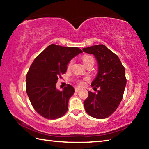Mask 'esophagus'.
Listing matches in <instances>:
<instances>
[{"label": "esophagus", "mask_w": 149, "mask_h": 149, "mask_svg": "<svg viewBox=\"0 0 149 149\" xmlns=\"http://www.w3.org/2000/svg\"><path fill=\"white\" fill-rule=\"evenodd\" d=\"M80 90H81L80 88H78V87H75V92H79Z\"/></svg>", "instance_id": "esophagus-1"}]
</instances>
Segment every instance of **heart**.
Wrapping results in <instances>:
<instances>
[{"mask_svg":"<svg viewBox=\"0 0 149 149\" xmlns=\"http://www.w3.org/2000/svg\"><path fill=\"white\" fill-rule=\"evenodd\" d=\"M82 61L84 62V64L85 66L89 64H90V63H93V64L95 63L94 58L91 56H84L82 58ZM73 63H74V61H73V60L70 61L68 64V68H70L72 67ZM78 84H79V85H80V86H82V85H84V82L82 81H79L78 82Z\"/></svg>","mask_w":149,"mask_h":149,"instance_id":"heart-1","label":"heart"}]
</instances>
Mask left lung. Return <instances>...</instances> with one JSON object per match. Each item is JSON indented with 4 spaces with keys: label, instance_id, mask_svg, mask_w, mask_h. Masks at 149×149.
<instances>
[{
    "label": "left lung",
    "instance_id": "8db88e82",
    "mask_svg": "<svg viewBox=\"0 0 149 149\" xmlns=\"http://www.w3.org/2000/svg\"><path fill=\"white\" fill-rule=\"evenodd\" d=\"M82 50L94 55L99 65L97 77L91 85L97 93L89 91L84 102L85 110L91 117L104 119L115 112L122 101L127 82L125 68L117 55L104 45Z\"/></svg>",
    "mask_w": 149,
    "mask_h": 149
}]
</instances>
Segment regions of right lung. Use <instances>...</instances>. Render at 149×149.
Returning <instances> with one entry per match:
<instances>
[{
  "label": "right lung",
  "instance_id": "add662e5",
  "mask_svg": "<svg viewBox=\"0 0 149 149\" xmlns=\"http://www.w3.org/2000/svg\"><path fill=\"white\" fill-rule=\"evenodd\" d=\"M81 52L77 47L52 44L33 60L27 74L26 92L33 107L41 116L54 120L66 113L75 89L68 84L60 91L56 89V84L66 72L70 60Z\"/></svg>",
  "mask_w": 149,
  "mask_h": 149
}]
</instances>
